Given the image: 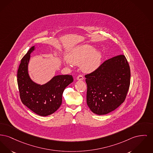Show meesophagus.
Segmentation results:
<instances>
[{
	"mask_svg": "<svg viewBox=\"0 0 153 153\" xmlns=\"http://www.w3.org/2000/svg\"><path fill=\"white\" fill-rule=\"evenodd\" d=\"M77 80H84V77L81 74H79L77 77Z\"/></svg>",
	"mask_w": 153,
	"mask_h": 153,
	"instance_id": "1",
	"label": "esophagus"
}]
</instances>
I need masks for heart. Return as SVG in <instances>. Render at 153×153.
<instances>
[{
  "label": "heart",
  "instance_id": "1",
  "mask_svg": "<svg viewBox=\"0 0 153 153\" xmlns=\"http://www.w3.org/2000/svg\"><path fill=\"white\" fill-rule=\"evenodd\" d=\"M102 53L92 45H86L74 50L68 59L73 65H80L85 72H92L98 69L101 64Z\"/></svg>",
  "mask_w": 153,
  "mask_h": 153
}]
</instances>
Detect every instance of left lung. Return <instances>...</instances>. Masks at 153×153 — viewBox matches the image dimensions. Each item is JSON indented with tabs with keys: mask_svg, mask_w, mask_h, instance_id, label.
Returning a JSON list of instances; mask_svg holds the SVG:
<instances>
[{
	"mask_svg": "<svg viewBox=\"0 0 153 153\" xmlns=\"http://www.w3.org/2000/svg\"><path fill=\"white\" fill-rule=\"evenodd\" d=\"M85 77L87 103L95 114H106L124 102L130 85L131 71L124 55L105 61Z\"/></svg>",
	"mask_w": 153,
	"mask_h": 153,
	"instance_id": "left-lung-1",
	"label": "left lung"
}]
</instances>
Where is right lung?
Masks as SVG:
<instances>
[{
    "mask_svg": "<svg viewBox=\"0 0 153 153\" xmlns=\"http://www.w3.org/2000/svg\"><path fill=\"white\" fill-rule=\"evenodd\" d=\"M32 47L21 61L17 72L19 97L22 103L37 114L47 116L54 113L62 104L65 88L73 81L72 75H58L43 85L32 81L28 74L27 65Z\"/></svg>",
    "mask_w": 153,
    "mask_h": 153,
    "instance_id": "add662e5",
    "label": "right lung"
}]
</instances>
